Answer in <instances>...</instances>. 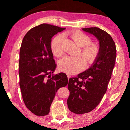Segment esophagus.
<instances>
[{
    "mask_svg": "<svg viewBox=\"0 0 130 130\" xmlns=\"http://www.w3.org/2000/svg\"><path fill=\"white\" fill-rule=\"evenodd\" d=\"M67 78H68V79H70V78L71 77L70 75H69V74H67Z\"/></svg>",
    "mask_w": 130,
    "mask_h": 130,
    "instance_id": "esophagus-1",
    "label": "esophagus"
}]
</instances>
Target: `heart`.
<instances>
[{
  "label": "heart",
  "mask_w": 130,
  "mask_h": 130,
  "mask_svg": "<svg viewBox=\"0 0 130 130\" xmlns=\"http://www.w3.org/2000/svg\"><path fill=\"white\" fill-rule=\"evenodd\" d=\"M72 40L82 47V55L75 56H66L58 63L60 70L68 74H75L83 70L86 65V60L88 64H91L96 60L99 53V47L93 43H90V38L81 32L73 31L70 34ZM63 35H57L51 43V49L53 54L61 57L64 53L63 48Z\"/></svg>",
  "instance_id": "obj_1"
}]
</instances>
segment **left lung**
<instances>
[{
    "label": "left lung",
    "instance_id": "1",
    "mask_svg": "<svg viewBox=\"0 0 130 130\" xmlns=\"http://www.w3.org/2000/svg\"><path fill=\"white\" fill-rule=\"evenodd\" d=\"M82 29L96 38L99 53L89 68L77 77L69 79L67 106L76 114L89 112L98 105L107 90L117 55L115 42L109 34L97 27Z\"/></svg>",
    "mask_w": 130,
    "mask_h": 130
}]
</instances>
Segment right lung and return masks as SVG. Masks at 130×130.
I'll list each match as a JSON object with an SVG mask.
<instances>
[{
  "label": "right lung",
  "mask_w": 130,
  "mask_h": 130,
  "mask_svg": "<svg viewBox=\"0 0 130 130\" xmlns=\"http://www.w3.org/2000/svg\"><path fill=\"white\" fill-rule=\"evenodd\" d=\"M64 29L51 25L41 24L28 31L21 44L19 86L26 106L38 116L48 114L57 91L68 83L64 73L51 77L56 68L51 49V38Z\"/></svg>",
  "instance_id": "right-lung-1"
}]
</instances>
